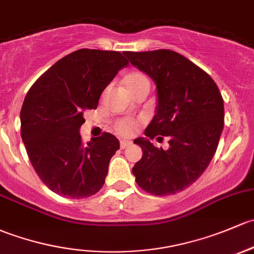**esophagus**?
<instances>
[{
  "label": "esophagus",
  "instance_id": "34e87169",
  "mask_svg": "<svg viewBox=\"0 0 254 254\" xmlns=\"http://www.w3.org/2000/svg\"><path fill=\"white\" fill-rule=\"evenodd\" d=\"M131 143L132 142L130 140H122V141H120V147L125 148V147H127V146L131 145Z\"/></svg>",
  "mask_w": 254,
  "mask_h": 254
}]
</instances>
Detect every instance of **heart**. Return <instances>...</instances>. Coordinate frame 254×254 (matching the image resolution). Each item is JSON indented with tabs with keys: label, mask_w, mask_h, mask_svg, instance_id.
<instances>
[{
	"label": "heart",
	"mask_w": 254,
	"mask_h": 254,
	"mask_svg": "<svg viewBox=\"0 0 254 254\" xmlns=\"http://www.w3.org/2000/svg\"><path fill=\"white\" fill-rule=\"evenodd\" d=\"M147 81V78L143 74L134 71V73H130L129 75H127V78L124 79V85L127 89H132V87H136L140 84H143V82ZM116 129L120 135L129 136L134 132L135 123L131 122V120H120V122L117 123Z\"/></svg>",
	"instance_id": "1"
}]
</instances>
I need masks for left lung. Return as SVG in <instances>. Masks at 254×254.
Returning <instances> with one entry per match:
<instances>
[{
    "label": "left lung",
    "instance_id": "1",
    "mask_svg": "<svg viewBox=\"0 0 254 254\" xmlns=\"http://www.w3.org/2000/svg\"><path fill=\"white\" fill-rule=\"evenodd\" d=\"M132 65L154 81L156 114L134 143L142 158L132 168L136 183L156 196L185 190L199 178L217 151L224 127V101L214 80L170 50L125 52ZM159 134V136L158 135ZM170 138L168 150L149 141Z\"/></svg>",
    "mask_w": 254,
    "mask_h": 254
}]
</instances>
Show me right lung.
<instances>
[{
    "mask_svg": "<svg viewBox=\"0 0 254 254\" xmlns=\"http://www.w3.org/2000/svg\"><path fill=\"white\" fill-rule=\"evenodd\" d=\"M129 65L117 51L78 50L45 71L30 87L20 111L26 153L45 185L69 198L101 190L119 140L105 132L84 145V113L96 109L101 93Z\"/></svg>",
    "mask_w": 254,
    "mask_h": 254,
    "instance_id": "obj_1",
    "label": "right lung"
}]
</instances>
